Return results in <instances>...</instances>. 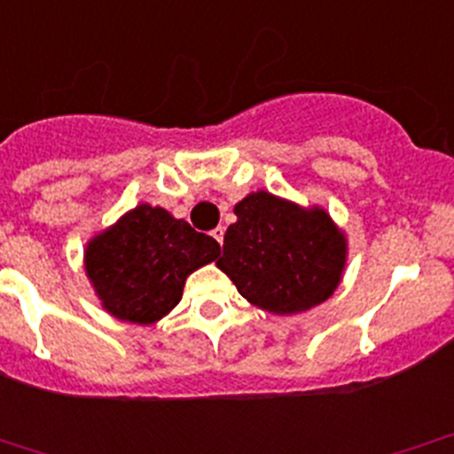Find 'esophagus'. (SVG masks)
Instances as JSON below:
<instances>
[{
  "mask_svg": "<svg viewBox=\"0 0 454 454\" xmlns=\"http://www.w3.org/2000/svg\"><path fill=\"white\" fill-rule=\"evenodd\" d=\"M223 232H226V231H223V228H222V226H217V228H215V231H213V232H210V235H213V237H215V239H217V244H219V246H222V244H223Z\"/></svg>",
  "mask_w": 454,
  "mask_h": 454,
  "instance_id": "esophagus-1",
  "label": "esophagus"
}]
</instances>
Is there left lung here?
I'll list each match as a JSON object with an SVG mask.
<instances>
[{"instance_id": "obj_1", "label": "left lung", "mask_w": 454, "mask_h": 454, "mask_svg": "<svg viewBox=\"0 0 454 454\" xmlns=\"http://www.w3.org/2000/svg\"><path fill=\"white\" fill-rule=\"evenodd\" d=\"M235 215L217 268L248 303L292 316L336 292L347 265V237L327 210L256 191L235 204Z\"/></svg>"}]
</instances>
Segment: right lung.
<instances>
[{
    "instance_id": "obj_1",
    "label": "right lung",
    "mask_w": 454,
    "mask_h": 454,
    "mask_svg": "<svg viewBox=\"0 0 454 454\" xmlns=\"http://www.w3.org/2000/svg\"><path fill=\"white\" fill-rule=\"evenodd\" d=\"M219 256L213 237L160 206L138 204L85 246V274L114 318L153 325L182 301L195 270Z\"/></svg>"
}]
</instances>
